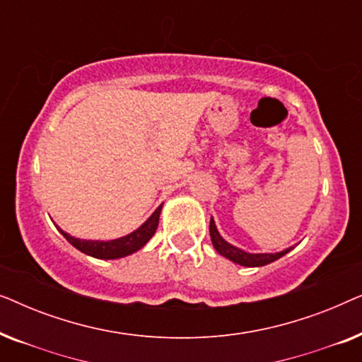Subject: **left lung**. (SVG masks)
Instances as JSON below:
<instances>
[{"instance_id":"obj_1","label":"left lung","mask_w":362,"mask_h":362,"mask_svg":"<svg viewBox=\"0 0 362 362\" xmlns=\"http://www.w3.org/2000/svg\"><path fill=\"white\" fill-rule=\"evenodd\" d=\"M209 232H211V240H212V245H214V249L219 252L221 255H224L226 259H229L234 262V264H239L244 267H262V265L272 264V262L280 259V257L288 254V252L293 249V247H290V249L276 252V254H249V252L237 249V247H234L232 244H229V242H226L224 239H222V235L219 234V230H217L214 219H212V217H211V224H209Z\"/></svg>"}]
</instances>
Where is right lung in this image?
<instances>
[{
  "mask_svg": "<svg viewBox=\"0 0 362 362\" xmlns=\"http://www.w3.org/2000/svg\"><path fill=\"white\" fill-rule=\"evenodd\" d=\"M161 207H163V204L158 206V209L153 212V214L148 217V219L143 222V224L138 227L136 230H133L132 234H128L125 237H120V239L83 240V239H76V237L69 235L67 232L59 229V227L57 229L69 242H71L74 247H76L77 250L83 252V254L95 257V259H102V260L122 259V257H127V255L133 254V252L140 250L141 247L145 245L153 235H155L158 222H160Z\"/></svg>",
  "mask_w": 362,
  "mask_h": 362,
  "instance_id": "add662e5",
  "label": "right lung"
}]
</instances>
